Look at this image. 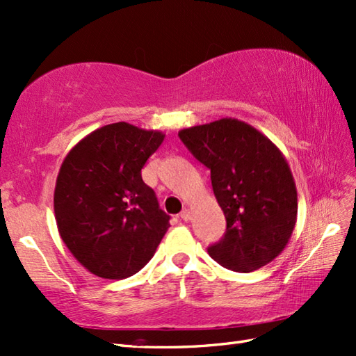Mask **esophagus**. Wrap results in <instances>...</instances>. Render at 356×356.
Masks as SVG:
<instances>
[{"instance_id": "1", "label": "esophagus", "mask_w": 356, "mask_h": 356, "mask_svg": "<svg viewBox=\"0 0 356 356\" xmlns=\"http://www.w3.org/2000/svg\"><path fill=\"white\" fill-rule=\"evenodd\" d=\"M179 218L183 220V221H188V220H191V210H188V209H184L183 212L179 213Z\"/></svg>"}]
</instances>
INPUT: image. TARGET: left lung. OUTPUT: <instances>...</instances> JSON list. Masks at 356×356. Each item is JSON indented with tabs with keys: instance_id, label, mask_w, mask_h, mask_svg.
<instances>
[{
	"instance_id": "8db88e82",
	"label": "left lung",
	"mask_w": 356,
	"mask_h": 356,
	"mask_svg": "<svg viewBox=\"0 0 356 356\" xmlns=\"http://www.w3.org/2000/svg\"><path fill=\"white\" fill-rule=\"evenodd\" d=\"M179 140L210 170L226 234L207 249L234 272H253L284 250L296 222L298 198L280 149L244 121L221 118L179 130Z\"/></svg>"
}]
</instances>
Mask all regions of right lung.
Returning <instances> with one entry per match:
<instances>
[{
    "label": "right lung",
    "instance_id": "add662e5",
    "mask_svg": "<svg viewBox=\"0 0 356 356\" xmlns=\"http://www.w3.org/2000/svg\"><path fill=\"white\" fill-rule=\"evenodd\" d=\"M164 134L113 122L83 138L64 158L54 209L72 255L99 278L124 280L146 266L170 227L141 169Z\"/></svg>",
    "mask_w": 356,
    "mask_h": 356
}]
</instances>
